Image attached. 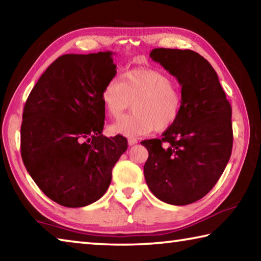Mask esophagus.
Masks as SVG:
<instances>
[{"label":"esophagus","mask_w":261,"mask_h":261,"mask_svg":"<svg viewBox=\"0 0 261 261\" xmlns=\"http://www.w3.org/2000/svg\"><path fill=\"white\" fill-rule=\"evenodd\" d=\"M127 143H129L130 146H134L137 143H138V139L135 138V137H130L129 139H127Z\"/></svg>","instance_id":"1"}]
</instances>
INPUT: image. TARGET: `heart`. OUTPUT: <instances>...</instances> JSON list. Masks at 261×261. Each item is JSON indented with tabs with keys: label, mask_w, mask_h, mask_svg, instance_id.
<instances>
[{
	"label": "heart",
	"mask_w": 261,
	"mask_h": 261,
	"mask_svg": "<svg viewBox=\"0 0 261 261\" xmlns=\"http://www.w3.org/2000/svg\"><path fill=\"white\" fill-rule=\"evenodd\" d=\"M101 101L109 116L120 117L132 103L134 113L109 126L114 135L137 137L169 129L178 120L183 96L178 85L155 69H134L106 84Z\"/></svg>",
	"instance_id": "obj_1"
}]
</instances>
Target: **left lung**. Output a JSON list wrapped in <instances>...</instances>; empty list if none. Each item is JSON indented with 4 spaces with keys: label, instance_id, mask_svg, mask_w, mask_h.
<instances>
[{
    "label": "left lung",
    "instance_id": "8db88e82",
    "mask_svg": "<svg viewBox=\"0 0 261 261\" xmlns=\"http://www.w3.org/2000/svg\"><path fill=\"white\" fill-rule=\"evenodd\" d=\"M149 56L177 79L183 105L161 139L143 140L144 175L158 199L184 206L205 197L222 175L232 149L231 106L218 74L198 53L155 48Z\"/></svg>",
    "mask_w": 261,
    "mask_h": 261
}]
</instances>
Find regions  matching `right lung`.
I'll return each instance as SVG.
<instances>
[{
    "mask_svg": "<svg viewBox=\"0 0 261 261\" xmlns=\"http://www.w3.org/2000/svg\"><path fill=\"white\" fill-rule=\"evenodd\" d=\"M112 51L65 54L47 68L26 100L21 159L35 184L65 207L96 201L112 182L125 137L102 136L101 93L116 74Z\"/></svg>",
    "mask_w": 261,
    "mask_h": 261,
    "instance_id": "add662e5",
    "label": "right lung"
}]
</instances>
